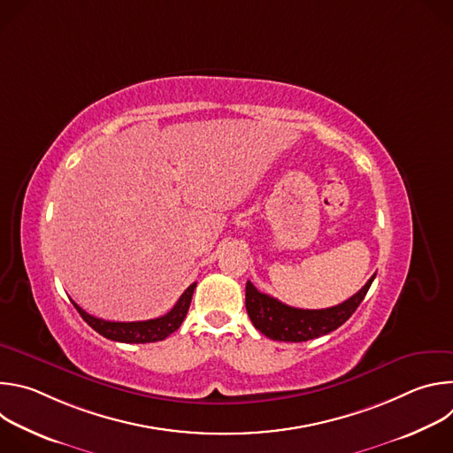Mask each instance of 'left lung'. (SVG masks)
I'll list each match as a JSON object with an SVG mask.
<instances>
[{
    "mask_svg": "<svg viewBox=\"0 0 453 453\" xmlns=\"http://www.w3.org/2000/svg\"><path fill=\"white\" fill-rule=\"evenodd\" d=\"M374 278L376 274H372L369 281L348 301L325 310L288 306L267 294H262L250 281H247L245 308L254 328L260 330L265 337L281 342H304L342 326L364 301Z\"/></svg>",
    "mask_w": 453,
    "mask_h": 453,
    "instance_id": "obj_1",
    "label": "left lung"
}]
</instances>
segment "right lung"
<instances>
[{
    "label": "right lung",
    "instance_id": "add662e5",
    "mask_svg": "<svg viewBox=\"0 0 453 453\" xmlns=\"http://www.w3.org/2000/svg\"><path fill=\"white\" fill-rule=\"evenodd\" d=\"M196 287L197 283H191L168 313L157 319H149V320H134V322L104 320L84 311L75 301L72 303L75 304V308L79 310V313L82 315V319L88 322V325L105 339H111L116 342H127V344H145V342H157L166 339L182 325Z\"/></svg>",
    "mask_w": 453,
    "mask_h": 453
}]
</instances>
